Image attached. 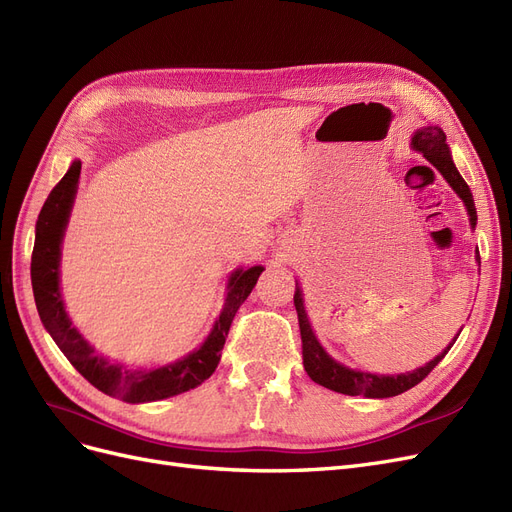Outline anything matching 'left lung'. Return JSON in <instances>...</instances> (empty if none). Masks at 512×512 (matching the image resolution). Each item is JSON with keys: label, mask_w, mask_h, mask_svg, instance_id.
<instances>
[{"label": "left lung", "mask_w": 512, "mask_h": 512, "mask_svg": "<svg viewBox=\"0 0 512 512\" xmlns=\"http://www.w3.org/2000/svg\"><path fill=\"white\" fill-rule=\"evenodd\" d=\"M411 147L415 151H420V154L445 177V181L451 185L453 192L462 198L466 211H468V217H470V225L475 227L477 225L475 200H472L470 187L466 185V181L458 173L456 164H453V160H451L449 147L445 143V132L439 126L420 128L411 139ZM477 261L481 263L479 253H477ZM293 301H295V310H297V318H299L301 354H304L306 373L312 377V382L325 386L329 390H335V392L350 394V396L363 394V396H367V399H388V396H396L413 386H418L424 377L443 361L445 354L453 346V342L458 339V337H453V342L439 356H434L430 363H426L424 367L415 369V371H409V373L375 375V373H365V371H354V369L344 367L342 363L333 361V358L325 352V348L318 344V339L310 327L306 308H304V297H301V289L297 285H295Z\"/></svg>", "instance_id": "obj_1"}]
</instances>
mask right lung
<instances>
[{
  "label": "right lung",
  "mask_w": 512,
  "mask_h": 512,
  "mask_svg": "<svg viewBox=\"0 0 512 512\" xmlns=\"http://www.w3.org/2000/svg\"><path fill=\"white\" fill-rule=\"evenodd\" d=\"M82 162L75 160L65 177L54 185L48 200L44 202L40 217L35 223V246L31 255V285L35 295V306L40 312L46 331L52 335L56 346L69 358V363L78 369L86 380L101 392L116 396L126 403H149L162 401L168 396L192 390L213 375L219 365L221 350L227 331L244 299L251 295L257 278L263 272L261 266L249 270H236L227 282L225 306L219 314L211 335L204 344L183 356L181 361L158 369L132 371L122 365L109 363L99 356L82 337V333L71 325L65 312L61 287H59V263L61 242L71 215L75 192H78Z\"/></svg>",
  "instance_id": "1"
}]
</instances>
